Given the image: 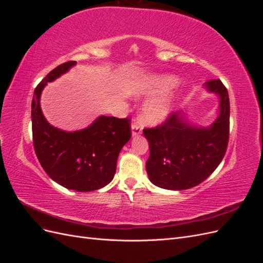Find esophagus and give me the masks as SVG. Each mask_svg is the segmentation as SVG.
I'll use <instances>...</instances> for the list:
<instances>
[{
	"label": "esophagus",
	"instance_id": "34e87169",
	"mask_svg": "<svg viewBox=\"0 0 263 263\" xmlns=\"http://www.w3.org/2000/svg\"><path fill=\"white\" fill-rule=\"evenodd\" d=\"M132 134L133 136H138L139 134H141V127L140 124L137 121H134L133 125H132Z\"/></svg>",
	"mask_w": 263,
	"mask_h": 263
}]
</instances>
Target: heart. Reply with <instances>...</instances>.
Instances as JSON below:
<instances>
[{
	"label": "heart",
	"instance_id": "obj_1",
	"mask_svg": "<svg viewBox=\"0 0 263 263\" xmlns=\"http://www.w3.org/2000/svg\"><path fill=\"white\" fill-rule=\"evenodd\" d=\"M177 83V79L174 77H160L147 79L140 84V90L146 93H151L168 89ZM171 102L170 100H159L149 103L144 108L142 118L149 124L160 123L170 112Z\"/></svg>",
	"mask_w": 263,
	"mask_h": 263
}]
</instances>
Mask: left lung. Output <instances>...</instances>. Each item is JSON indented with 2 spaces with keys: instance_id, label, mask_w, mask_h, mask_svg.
I'll return each mask as SVG.
<instances>
[{
  "instance_id": "8db88e82",
  "label": "left lung",
  "mask_w": 263,
  "mask_h": 263,
  "mask_svg": "<svg viewBox=\"0 0 263 263\" xmlns=\"http://www.w3.org/2000/svg\"><path fill=\"white\" fill-rule=\"evenodd\" d=\"M220 98V112L209 128L185 122L182 113H170L165 121L145 128L150 156L146 170L155 185L168 190H186L208 179L224 158L229 140V98L220 80L205 83Z\"/></svg>"
}]
</instances>
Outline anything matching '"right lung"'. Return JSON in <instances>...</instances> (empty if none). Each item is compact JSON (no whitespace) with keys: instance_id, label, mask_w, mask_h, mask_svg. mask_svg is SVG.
Returning <instances> with one entry per match:
<instances>
[{"instance_id":"1","label":"right lung","mask_w":263,"mask_h":263,"mask_svg":"<svg viewBox=\"0 0 263 263\" xmlns=\"http://www.w3.org/2000/svg\"><path fill=\"white\" fill-rule=\"evenodd\" d=\"M55 67L37 85L31 101L33 142L39 163L60 185L78 192L99 190L113 180L123 146L132 137L130 119L101 116L87 128L67 133L46 121L39 99L44 86L74 66Z\"/></svg>"}]
</instances>
